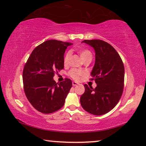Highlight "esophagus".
<instances>
[{
	"instance_id": "obj_1",
	"label": "esophagus",
	"mask_w": 146,
	"mask_h": 146,
	"mask_svg": "<svg viewBox=\"0 0 146 146\" xmlns=\"http://www.w3.org/2000/svg\"><path fill=\"white\" fill-rule=\"evenodd\" d=\"M72 84H73V86H77V84H78V82H77L73 81V82H72Z\"/></svg>"
}]
</instances>
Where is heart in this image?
<instances>
[{
	"label": "heart",
	"mask_w": 146,
	"mask_h": 146,
	"mask_svg": "<svg viewBox=\"0 0 146 146\" xmlns=\"http://www.w3.org/2000/svg\"><path fill=\"white\" fill-rule=\"evenodd\" d=\"M78 52L79 53L80 56H81L83 60H84L85 59L88 58H92V52H90V50L88 49H86V48H80V49H78ZM71 57V52H68L65 54L64 58V64L65 65H68L69 64V59H70ZM68 75L70 77H71L73 79L75 80H79L80 77L83 75V72L80 70H78V69H71L70 71H69Z\"/></svg>",
	"instance_id": "b5f03b06"
}]
</instances>
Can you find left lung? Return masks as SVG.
<instances>
[{
	"mask_svg": "<svg viewBox=\"0 0 146 146\" xmlns=\"http://www.w3.org/2000/svg\"><path fill=\"white\" fill-rule=\"evenodd\" d=\"M94 47L96 62L91 73L97 84L96 88L84 84L80 97L82 107L90 114H105L114 108L122 96L124 88V65L115 48L105 41L84 40Z\"/></svg>",
	"mask_w": 146,
	"mask_h": 146,
	"instance_id": "8db88e82",
	"label": "left lung"
}]
</instances>
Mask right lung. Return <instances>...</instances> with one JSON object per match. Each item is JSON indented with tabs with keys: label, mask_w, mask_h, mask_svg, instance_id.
Masks as SVG:
<instances>
[{
	"label": "right lung",
	"mask_w": 146,
	"mask_h": 146,
	"mask_svg": "<svg viewBox=\"0 0 146 146\" xmlns=\"http://www.w3.org/2000/svg\"><path fill=\"white\" fill-rule=\"evenodd\" d=\"M72 43L50 40L34 48L23 71L24 91L34 108L43 114H50L64 106L72 81L66 78L56 83L55 72L64 69V55Z\"/></svg>",
	"instance_id": "obj_1"
}]
</instances>
